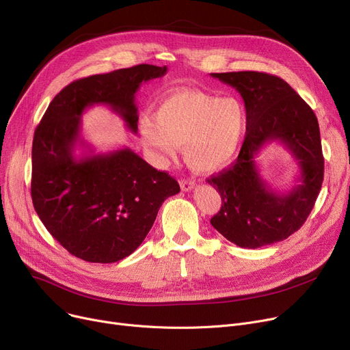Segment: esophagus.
I'll use <instances>...</instances> for the list:
<instances>
[{
  "mask_svg": "<svg viewBox=\"0 0 350 350\" xmlns=\"http://www.w3.org/2000/svg\"><path fill=\"white\" fill-rule=\"evenodd\" d=\"M196 186V181L193 178H181L180 180V187L183 191H190Z\"/></svg>",
  "mask_w": 350,
  "mask_h": 350,
  "instance_id": "34e87169",
  "label": "esophagus"
}]
</instances>
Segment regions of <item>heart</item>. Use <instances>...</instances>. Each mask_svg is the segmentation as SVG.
<instances>
[{
    "mask_svg": "<svg viewBox=\"0 0 350 350\" xmlns=\"http://www.w3.org/2000/svg\"><path fill=\"white\" fill-rule=\"evenodd\" d=\"M248 127L245 106L234 98H219L198 89H177L156 106L154 118L140 119L143 146L164 165L183 154L191 169L213 173L237 156Z\"/></svg>",
    "mask_w": 350,
    "mask_h": 350,
    "instance_id": "obj_1",
    "label": "heart"
}]
</instances>
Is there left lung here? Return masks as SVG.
<instances>
[{"label": "left lung", "mask_w": 350, "mask_h": 350, "mask_svg": "<svg viewBox=\"0 0 350 350\" xmlns=\"http://www.w3.org/2000/svg\"><path fill=\"white\" fill-rule=\"evenodd\" d=\"M244 99L248 127L240 154L228 169L207 178L223 204L211 226L241 248H260L298 231L315 206L323 181L318 119L284 79L265 72L211 73ZM278 139L299 160L300 185L286 193L271 191L260 178L254 156Z\"/></svg>", "instance_id": "left-lung-1"}]
</instances>
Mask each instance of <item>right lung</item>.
<instances>
[{
    "instance_id": "obj_1",
    "label": "right lung",
    "mask_w": 350,
    "mask_h": 350,
    "mask_svg": "<svg viewBox=\"0 0 350 350\" xmlns=\"http://www.w3.org/2000/svg\"><path fill=\"white\" fill-rule=\"evenodd\" d=\"M167 66L142 64L65 86L49 103L32 142L31 197L45 228L65 250L88 262L109 264L131 255L150 231L163 201L180 191L176 178L133 150L75 159L81 116L106 105L137 132L135 94Z\"/></svg>"
}]
</instances>
